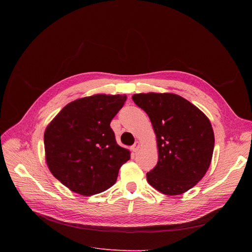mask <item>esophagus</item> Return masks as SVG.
I'll list each match as a JSON object with an SVG mask.
<instances>
[{
  "label": "esophagus",
  "instance_id": "esophagus-1",
  "mask_svg": "<svg viewBox=\"0 0 252 252\" xmlns=\"http://www.w3.org/2000/svg\"><path fill=\"white\" fill-rule=\"evenodd\" d=\"M140 147H141V143H140V142H136L135 144H133V145H132L131 149H132V151L136 152V151H138V150L140 149Z\"/></svg>",
  "mask_w": 252,
  "mask_h": 252
}]
</instances>
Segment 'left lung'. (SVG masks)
Masks as SVG:
<instances>
[{
    "instance_id": "left-lung-1",
    "label": "left lung",
    "mask_w": 252,
    "mask_h": 252,
    "mask_svg": "<svg viewBox=\"0 0 252 252\" xmlns=\"http://www.w3.org/2000/svg\"><path fill=\"white\" fill-rule=\"evenodd\" d=\"M132 100L148 114L157 136L158 159L147 182L167 195L186 192L211 163L215 134L209 119L174 94H136Z\"/></svg>"
}]
</instances>
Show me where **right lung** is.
<instances>
[{
  "mask_svg": "<svg viewBox=\"0 0 252 252\" xmlns=\"http://www.w3.org/2000/svg\"><path fill=\"white\" fill-rule=\"evenodd\" d=\"M127 96L94 94L61 110L44 133L50 172L71 191L93 195L110 188L130 151L119 146L110 127Z\"/></svg>",
  "mask_w": 252,
  "mask_h": 252,
  "instance_id": "right-lung-1",
  "label": "right lung"
}]
</instances>
